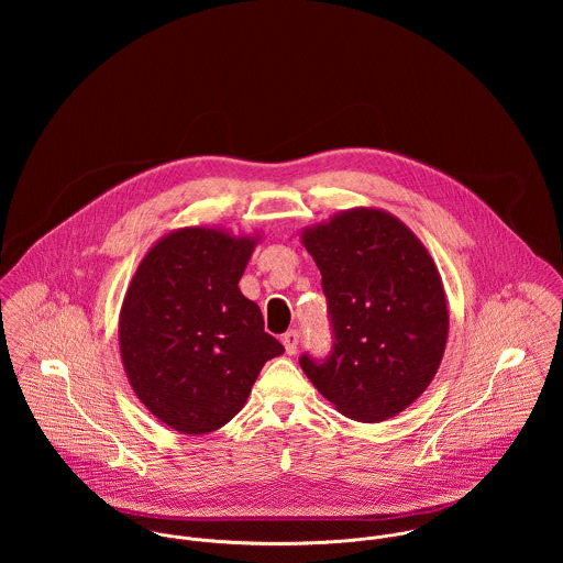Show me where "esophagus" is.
<instances>
[{"label": "esophagus", "instance_id": "34e87169", "mask_svg": "<svg viewBox=\"0 0 563 563\" xmlns=\"http://www.w3.org/2000/svg\"><path fill=\"white\" fill-rule=\"evenodd\" d=\"M282 342H284L286 353H288V355H295L297 349H299V333H297L295 329H292V331H286L284 338H282Z\"/></svg>", "mask_w": 563, "mask_h": 563}]
</instances>
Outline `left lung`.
Here are the masks:
<instances>
[{"label": "left lung", "mask_w": 563, "mask_h": 563, "mask_svg": "<svg viewBox=\"0 0 563 563\" xmlns=\"http://www.w3.org/2000/svg\"><path fill=\"white\" fill-rule=\"evenodd\" d=\"M301 242L322 275L333 351L301 357L314 388L346 418L388 420L433 382L449 308L427 246L395 214L351 208L306 228Z\"/></svg>", "instance_id": "left-lung-1"}]
</instances>
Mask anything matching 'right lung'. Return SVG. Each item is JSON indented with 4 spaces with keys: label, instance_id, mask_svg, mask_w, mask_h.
Segmentation results:
<instances>
[{
    "label": "right lung",
    "instance_id": "obj_1",
    "mask_svg": "<svg viewBox=\"0 0 563 563\" xmlns=\"http://www.w3.org/2000/svg\"><path fill=\"white\" fill-rule=\"evenodd\" d=\"M257 234L192 225L141 260L119 314L128 382L161 422L184 435L228 424L262 366L284 353L239 288Z\"/></svg>",
    "mask_w": 563,
    "mask_h": 563
}]
</instances>
